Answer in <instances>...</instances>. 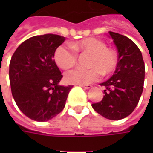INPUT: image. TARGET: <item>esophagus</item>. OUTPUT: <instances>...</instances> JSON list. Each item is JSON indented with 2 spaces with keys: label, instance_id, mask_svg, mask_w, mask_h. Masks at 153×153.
I'll use <instances>...</instances> for the list:
<instances>
[{
  "label": "esophagus",
  "instance_id": "obj_1",
  "mask_svg": "<svg viewBox=\"0 0 153 153\" xmlns=\"http://www.w3.org/2000/svg\"><path fill=\"white\" fill-rule=\"evenodd\" d=\"M82 88H85V89H88V88H92V85L90 84H87V85H80Z\"/></svg>",
  "mask_w": 153,
  "mask_h": 153
}]
</instances>
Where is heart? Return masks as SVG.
I'll return each instance as SVG.
<instances>
[{"label": "heart", "instance_id": "obj_1", "mask_svg": "<svg viewBox=\"0 0 153 153\" xmlns=\"http://www.w3.org/2000/svg\"><path fill=\"white\" fill-rule=\"evenodd\" d=\"M60 45L54 52L56 65L63 70L73 67L77 61V54H89L87 62L88 69L76 68L65 74L68 83L87 85L114 72L118 65V55L113 48H107L100 39L89 37L70 44Z\"/></svg>", "mask_w": 153, "mask_h": 153}]
</instances>
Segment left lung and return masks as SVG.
<instances>
[{"instance_id": "8db88e82", "label": "left lung", "mask_w": 153, "mask_h": 153, "mask_svg": "<svg viewBox=\"0 0 153 153\" xmlns=\"http://www.w3.org/2000/svg\"><path fill=\"white\" fill-rule=\"evenodd\" d=\"M118 52V65L113 76L101 83L105 87L101 101L92 104L95 111L111 120L128 117L138 105L143 91L145 64L141 52L125 36L109 31Z\"/></svg>"}]
</instances>
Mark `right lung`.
Returning <instances> with one entry per match:
<instances>
[{
	"label": "right lung",
	"mask_w": 153,
	"mask_h": 153,
	"mask_svg": "<svg viewBox=\"0 0 153 153\" xmlns=\"http://www.w3.org/2000/svg\"><path fill=\"white\" fill-rule=\"evenodd\" d=\"M65 37L45 34L22 42L12 56L9 80L12 94L29 118L45 122L60 113L73 86H59L63 75L53 59Z\"/></svg>",
	"instance_id": "1"
}]
</instances>
